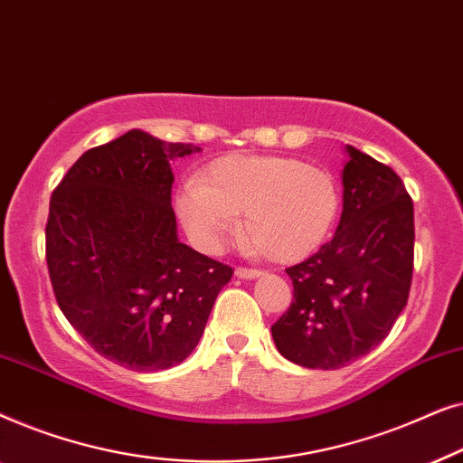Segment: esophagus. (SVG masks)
I'll return each mask as SVG.
<instances>
[{
    "mask_svg": "<svg viewBox=\"0 0 463 463\" xmlns=\"http://www.w3.org/2000/svg\"><path fill=\"white\" fill-rule=\"evenodd\" d=\"M236 276L242 278V280H252V278L261 276V271L252 269V268H236Z\"/></svg>",
    "mask_w": 463,
    "mask_h": 463,
    "instance_id": "34e87169",
    "label": "esophagus"
}]
</instances>
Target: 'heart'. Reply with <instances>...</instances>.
Masks as SVG:
<instances>
[{"label":"heart","mask_w":463,"mask_h":463,"mask_svg":"<svg viewBox=\"0 0 463 463\" xmlns=\"http://www.w3.org/2000/svg\"><path fill=\"white\" fill-rule=\"evenodd\" d=\"M175 213L195 249L214 252L238 227L252 250L297 263L325 244L339 214L337 183L295 157L233 154L214 160L175 195Z\"/></svg>","instance_id":"heart-1"}]
</instances>
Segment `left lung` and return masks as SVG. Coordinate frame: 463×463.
<instances>
[{"mask_svg": "<svg viewBox=\"0 0 463 463\" xmlns=\"http://www.w3.org/2000/svg\"><path fill=\"white\" fill-rule=\"evenodd\" d=\"M344 213L331 242L287 268L293 303L271 337L307 369H341L388 337L413 278V202L394 170L347 145Z\"/></svg>", "mask_w": 463, "mask_h": 463, "instance_id": "8db88e82", "label": "left lung"}]
</instances>
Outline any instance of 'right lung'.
<instances>
[{
    "label": "right lung",
    "instance_id": "add662e5",
    "mask_svg": "<svg viewBox=\"0 0 463 463\" xmlns=\"http://www.w3.org/2000/svg\"><path fill=\"white\" fill-rule=\"evenodd\" d=\"M198 147L143 130L88 149L50 198L46 261L71 326L111 363L185 360L233 269L176 238L173 164Z\"/></svg>",
    "mask_w": 463,
    "mask_h": 463
}]
</instances>
